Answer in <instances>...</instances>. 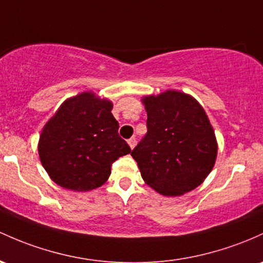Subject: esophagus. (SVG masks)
<instances>
[{
  "mask_svg": "<svg viewBox=\"0 0 263 263\" xmlns=\"http://www.w3.org/2000/svg\"><path fill=\"white\" fill-rule=\"evenodd\" d=\"M136 142H137V141H136V138H135V137H131L128 141H127V143H128V146L131 147V149L134 148L135 146H136Z\"/></svg>",
  "mask_w": 263,
  "mask_h": 263,
  "instance_id": "34e87169",
  "label": "esophagus"
}]
</instances>
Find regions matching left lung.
Segmentation results:
<instances>
[{
  "instance_id": "left-lung-1",
  "label": "left lung",
  "mask_w": 263,
  "mask_h": 263,
  "mask_svg": "<svg viewBox=\"0 0 263 263\" xmlns=\"http://www.w3.org/2000/svg\"><path fill=\"white\" fill-rule=\"evenodd\" d=\"M147 134L131 152L143 181L163 196H181L203 182L215 166L217 141L192 96L168 89L142 99Z\"/></svg>"
}]
</instances>
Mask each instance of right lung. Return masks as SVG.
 Wrapping results in <instances>:
<instances>
[{"label": "right lung", "instance_id": "obj_1", "mask_svg": "<svg viewBox=\"0 0 263 263\" xmlns=\"http://www.w3.org/2000/svg\"><path fill=\"white\" fill-rule=\"evenodd\" d=\"M111 109V101L82 92L66 100L46 123L39 155L53 182L72 191L95 190L108 180L112 163L131 152Z\"/></svg>", "mask_w": 263, "mask_h": 263}]
</instances>
